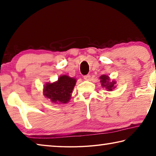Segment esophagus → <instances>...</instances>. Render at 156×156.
<instances>
[{"mask_svg":"<svg viewBox=\"0 0 156 156\" xmlns=\"http://www.w3.org/2000/svg\"><path fill=\"white\" fill-rule=\"evenodd\" d=\"M90 78H91V76L88 74V75H86V76H84V79L85 80H90Z\"/></svg>","mask_w":156,"mask_h":156,"instance_id":"esophagus-1","label":"esophagus"}]
</instances>
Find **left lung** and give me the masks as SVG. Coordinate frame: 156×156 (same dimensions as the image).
Listing matches in <instances>:
<instances>
[{
	"label": "left lung",
	"mask_w": 156,
	"mask_h": 156,
	"mask_svg": "<svg viewBox=\"0 0 156 156\" xmlns=\"http://www.w3.org/2000/svg\"><path fill=\"white\" fill-rule=\"evenodd\" d=\"M100 79L102 87L106 88L107 89V91H112L113 89H114L115 88L116 82L114 80L110 81V78L108 76L102 75L100 77Z\"/></svg>",
	"instance_id": "8db88e82"
}]
</instances>
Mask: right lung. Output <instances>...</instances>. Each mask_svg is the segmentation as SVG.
I'll return each instance as SVG.
<instances>
[{
	"instance_id": "1",
	"label": "right lung",
	"mask_w": 156,
	"mask_h": 156,
	"mask_svg": "<svg viewBox=\"0 0 156 156\" xmlns=\"http://www.w3.org/2000/svg\"><path fill=\"white\" fill-rule=\"evenodd\" d=\"M76 83V79L66 75L60 76L56 82L45 84L43 94L54 103L65 104L69 101Z\"/></svg>"
}]
</instances>
